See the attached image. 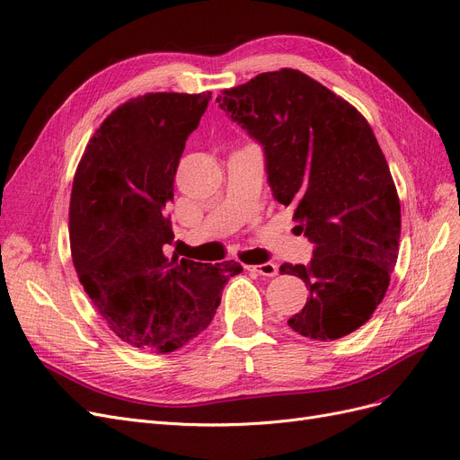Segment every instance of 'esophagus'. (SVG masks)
<instances>
[{"label": "esophagus", "instance_id": "obj_1", "mask_svg": "<svg viewBox=\"0 0 460 460\" xmlns=\"http://www.w3.org/2000/svg\"><path fill=\"white\" fill-rule=\"evenodd\" d=\"M246 270L252 271V273H258V275H263V277H275L279 275V268L277 263H261V265H246Z\"/></svg>", "mask_w": 460, "mask_h": 460}]
</instances>
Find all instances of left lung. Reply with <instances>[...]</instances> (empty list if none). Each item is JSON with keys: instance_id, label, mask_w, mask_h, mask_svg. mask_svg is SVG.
Here are the masks:
<instances>
[{"instance_id": "8db88e82", "label": "left lung", "mask_w": 460, "mask_h": 460, "mask_svg": "<svg viewBox=\"0 0 460 460\" xmlns=\"http://www.w3.org/2000/svg\"><path fill=\"white\" fill-rule=\"evenodd\" d=\"M216 101L263 146L275 200L315 244L307 265L279 270L309 290L288 327L321 342L358 331L386 296L402 234L397 189L365 116L294 68L258 74Z\"/></svg>"}]
</instances>
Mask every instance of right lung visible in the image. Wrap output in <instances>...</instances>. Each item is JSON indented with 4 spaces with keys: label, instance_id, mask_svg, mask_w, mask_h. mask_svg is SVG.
Masks as SVG:
<instances>
[{
    "label": "right lung",
    "instance_id": "add662e5",
    "mask_svg": "<svg viewBox=\"0 0 460 460\" xmlns=\"http://www.w3.org/2000/svg\"><path fill=\"white\" fill-rule=\"evenodd\" d=\"M212 93H145L114 109L74 173L68 234L74 270L109 329L133 348L170 353L216 315L236 261L166 256V206L185 141Z\"/></svg>",
    "mask_w": 460,
    "mask_h": 460
}]
</instances>
